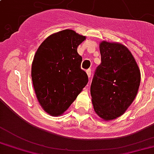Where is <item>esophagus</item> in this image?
Returning a JSON list of instances; mask_svg holds the SVG:
<instances>
[{
    "label": "esophagus",
    "instance_id": "34e87169",
    "mask_svg": "<svg viewBox=\"0 0 154 154\" xmlns=\"http://www.w3.org/2000/svg\"><path fill=\"white\" fill-rule=\"evenodd\" d=\"M86 73H87L89 79L90 80V78H91V70H90V69H88L87 71H86Z\"/></svg>",
    "mask_w": 154,
    "mask_h": 154
}]
</instances>
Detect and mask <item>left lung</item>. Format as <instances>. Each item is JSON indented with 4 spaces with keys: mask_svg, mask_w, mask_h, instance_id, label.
Instances as JSON below:
<instances>
[{
    "mask_svg": "<svg viewBox=\"0 0 154 154\" xmlns=\"http://www.w3.org/2000/svg\"><path fill=\"white\" fill-rule=\"evenodd\" d=\"M101 64L90 86L96 114L104 120L119 117L136 98L140 72L134 57L123 44L103 41L99 45Z\"/></svg>",
    "mask_w": 154,
    "mask_h": 154,
    "instance_id": "left-lung-1",
    "label": "left lung"
}]
</instances>
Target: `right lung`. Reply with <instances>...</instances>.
Segmentation results:
<instances>
[{
  "label": "right lung",
  "mask_w": 154,
  "mask_h": 154,
  "mask_svg": "<svg viewBox=\"0 0 154 154\" xmlns=\"http://www.w3.org/2000/svg\"><path fill=\"white\" fill-rule=\"evenodd\" d=\"M85 39L74 30L50 35L38 47L31 67L35 94L44 111L60 116L88 83L77 47Z\"/></svg>",
  "instance_id": "add662e5"
}]
</instances>
